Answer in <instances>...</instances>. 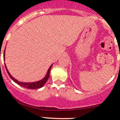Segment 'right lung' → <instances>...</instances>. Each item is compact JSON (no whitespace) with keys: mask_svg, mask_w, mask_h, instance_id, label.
Wrapping results in <instances>:
<instances>
[{"mask_svg":"<svg viewBox=\"0 0 120 120\" xmlns=\"http://www.w3.org/2000/svg\"><path fill=\"white\" fill-rule=\"evenodd\" d=\"M4 65H5V64H4ZM52 65L50 66V68H49L48 71H47V74H46V75L45 76V77L43 79H42V80H40V81H36V82H20V81H19L18 80H16L15 79H14V78L11 75H10V74L9 73V72L8 71V69H7L6 65H5V67H6V71H7V72H8V74H9V75L10 76V77L11 78V79H12V80H13L15 82H16V83H17V84L20 85V86H22V87H23L24 88H29V89H37V88H41V87H42L43 86L45 85V84L46 83V81L48 80L49 78V76H50V69H51V68H52Z\"/></svg>","mask_w":120,"mask_h":120,"instance_id":"1","label":"right lung"}]
</instances>
